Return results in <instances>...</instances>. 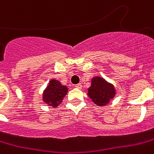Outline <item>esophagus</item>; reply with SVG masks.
Here are the masks:
<instances>
[{"label": "esophagus", "mask_w": 154, "mask_h": 154, "mask_svg": "<svg viewBox=\"0 0 154 154\" xmlns=\"http://www.w3.org/2000/svg\"><path fill=\"white\" fill-rule=\"evenodd\" d=\"M75 87L77 88V89H82V85H81V84H77V85H75Z\"/></svg>", "instance_id": "34e87169"}]
</instances>
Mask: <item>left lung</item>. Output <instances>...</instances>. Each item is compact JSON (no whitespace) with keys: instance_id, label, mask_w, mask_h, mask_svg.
Segmentation results:
<instances>
[{"instance_id":"left-lung-1","label":"left lung","mask_w":154,"mask_h":154,"mask_svg":"<svg viewBox=\"0 0 154 154\" xmlns=\"http://www.w3.org/2000/svg\"><path fill=\"white\" fill-rule=\"evenodd\" d=\"M114 85L103 77H93L91 85L88 89V96L98 106H106L116 95Z\"/></svg>"}]
</instances>
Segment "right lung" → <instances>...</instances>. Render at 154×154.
<instances>
[{
	"instance_id": "right-lung-1",
	"label": "right lung",
	"mask_w": 154,
	"mask_h": 154,
	"mask_svg": "<svg viewBox=\"0 0 154 154\" xmlns=\"http://www.w3.org/2000/svg\"><path fill=\"white\" fill-rule=\"evenodd\" d=\"M68 90L69 89L67 86L62 85L57 80H51L49 82V85L43 91V102L52 107H56L60 103H62Z\"/></svg>"
}]
</instances>
